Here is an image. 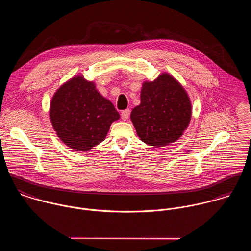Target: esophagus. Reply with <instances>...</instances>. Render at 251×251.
<instances>
[{
  "label": "esophagus",
  "instance_id": "34e87169",
  "mask_svg": "<svg viewBox=\"0 0 251 251\" xmlns=\"http://www.w3.org/2000/svg\"><path fill=\"white\" fill-rule=\"evenodd\" d=\"M129 114H130V111L129 109H126V110H124L122 113H121V117L124 121H126L128 118H129Z\"/></svg>",
  "mask_w": 251,
  "mask_h": 251
}]
</instances>
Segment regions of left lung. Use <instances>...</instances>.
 <instances>
[{
    "instance_id": "obj_1",
    "label": "left lung",
    "mask_w": 251,
    "mask_h": 251,
    "mask_svg": "<svg viewBox=\"0 0 251 251\" xmlns=\"http://www.w3.org/2000/svg\"><path fill=\"white\" fill-rule=\"evenodd\" d=\"M130 119L144 143L163 147L177 141L186 129L191 103L179 82L162 73L152 82H144L141 103L132 110Z\"/></svg>"
}]
</instances>
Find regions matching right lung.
<instances>
[{
    "mask_svg": "<svg viewBox=\"0 0 251 251\" xmlns=\"http://www.w3.org/2000/svg\"><path fill=\"white\" fill-rule=\"evenodd\" d=\"M120 118L94 82L75 76L62 85L50 103V120L59 138L71 149L88 151L101 143Z\"/></svg>",
    "mask_w": 251,
    "mask_h": 251,
    "instance_id": "add662e5",
    "label": "right lung"
}]
</instances>
